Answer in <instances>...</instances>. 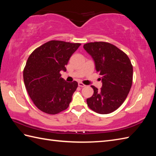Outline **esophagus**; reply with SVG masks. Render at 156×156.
<instances>
[{
    "label": "esophagus",
    "instance_id": "esophagus-1",
    "mask_svg": "<svg viewBox=\"0 0 156 156\" xmlns=\"http://www.w3.org/2000/svg\"><path fill=\"white\" fill-rule=\"evenodd\" d=\"M78 87H86V85L84 84L83 83H82V82H78Z\"/></svg>",
    "mask_w": 156,
    "mask_h": 156
}]
</instances>
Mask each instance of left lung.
<instances>
[{"label": "left lung", "instance_id": "8db88e82", "mask_svg": "<svg viewBox=\"0 0 156 156\" xmlns=\"http://www.w3.org/2000/svg\"><path fill=\"white\" fill-rule=\"evenodd\" d=\"M84 49L94 61L102 83L100 90L92 86L94 94L87 99V105L97 113H111L123 103L130 91L133 66L125 53L109 43H88Z\"/></svg>", "mask_w": 156, "mask_h": 156}]
</instances>
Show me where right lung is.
Returning a JSON list of instances; mask_svg holds the SVG:
<instances>
[{
  "label": "right lung",
  "instance_id": "1",
  "mask_svg": "<svg viewBox=\"0 0 156 156\" xmlns=\"http://www.w3.org/2000/svg\"><path fill=\"white\" fill-rule=\"evenodd\" d=\"M80 45L52 40L29 55L23 80L29 97L40 111L55 115L69 107L78 82H66L60 72L66 71L69 58Z\"/></svg>",
  "mask_w": 156,
  "mask_h": 156
}]
</instances>
